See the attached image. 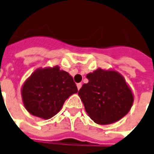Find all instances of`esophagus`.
<instances>
[{
    "instance_id": "obj_1",
    "label": "esophagus",
    "mask_w": 154,
    "mask_h": 154,
    "mask_svg": "<svg viewBox=\"0 0 154 154\" xmlns=\"http://www.w3.org/2000/svg\"><path fill=\"white\" fill-rule=\"evenodd\" d=\"M82 83H78V84H77V89H78V90H79V89L82 88Z\"/></svg>"
}]
</instances>
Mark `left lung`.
<instances>
[{
	"instance_id": "8db88e82",
	"label": "left lung",
	"mask_w": 154,
	"mask_h": 154,
	"mask_svg": "<svg viewBox=\"0 0 154 154\" xmlns=\"http://www.w3.org/2000/svg\"><path fill=\"white\" fill-rule=\"evenodd\" d=\"M86 77L89 82L82 85L78 95L94 122L112 124L129 112L134 103V94L119 72L99 68L88 73Z\"/></svg>"
}]
</instances>
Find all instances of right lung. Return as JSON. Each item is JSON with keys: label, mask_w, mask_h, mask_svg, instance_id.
Returning a JSON list of instances; mask_svg holds the SVG:
<instances>
[{"label": "right lung", "mask_w": 154, "mask_h": 154, "mask_svg": "<svg viewBox=\"0 0 154 154\" xmlns=\"http://www.w3.org/2000/svg\"><path fill=\"white\" fill-rule=\"evenodd\" d=\"M77 91L72 77L56 65L35 70L23 85L21 97L29 113L49 119L61 109L66 99Z\"/></svg>", "instance_id": "right-lung-1"}]
</instances>
